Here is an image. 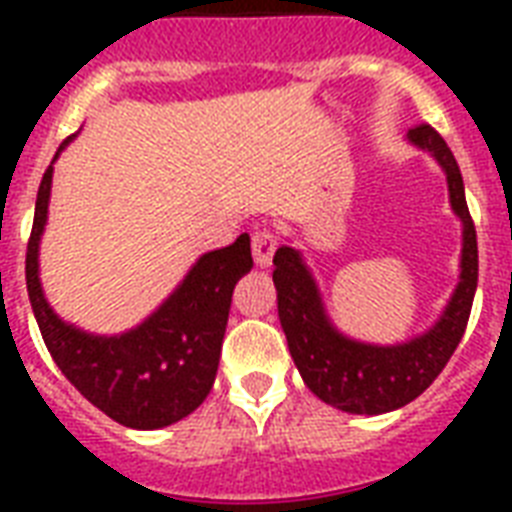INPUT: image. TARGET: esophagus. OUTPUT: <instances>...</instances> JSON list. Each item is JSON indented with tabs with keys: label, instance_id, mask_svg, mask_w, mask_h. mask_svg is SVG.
I'll list each match as a JSON object with an SVG mask.
<instances>
[{
	"label": "esophagus",
	"instance_id": "esophagus-1",
	"mask_svg": "<svg viewBox=\"0 0 512 512\" xmlns=\"http://www.w3.org/2000/svg\"><path fill=\"white\" fill-rule=\"evenodd\" d=\"M273 255V239L268 233H257L252 236V257H255L257 265H265Z\"/></svg>",
	"mask_w": 512,
	"mask_h": 512
}]
</instances>
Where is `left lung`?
<instances>
[{
  "label": "left lung",
  "mask_w": 512,
  "mask_h": 512,
  "mask_svg": "<svg viewBox=\"0 0 512 512\" xmlns=\"http://www.w3.org/2000/svg\"><path fill=\"white\" fill-rule=\"evenodd\" d=\"M82 127L60 143L44 172L26 249V287L52 361L92 406L132 430H159L196 412L212 390L217 353L236 281L252 271L249 236L212 249L138 327L95 335L60 319L39 279V244L50 212L52 164Z\"/></svg>",
  "instance_id": "8db88e82"
}]
</instances>
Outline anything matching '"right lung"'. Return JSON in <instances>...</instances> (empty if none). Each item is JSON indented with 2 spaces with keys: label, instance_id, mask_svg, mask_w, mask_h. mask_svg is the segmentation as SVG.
Returning a JSON list of instances; mask_svg holds the SVG:
<instances>
[{
  "label": "right lung",
  "instance_id": "obj_1",
  "mask_svg": "<svg viewBox=\"0 0 512 512\" xmlns=\"http://www.w3.org/2000/svg\"><path fill=\"white\" fill-rule=\"evenodd\" d=\"M406 140L428 151L446 175L449 204L462 223L460 281L438 319L422 335L396 345H374L340 335L321 300L319 284L300 249L281 244L273 255V284L281 329L305 385L324 404L350 414H382L414 401L436 380L468 327L478 284L476 228L470 220L465 185L452 151L430 124L409 130Z\"/></svg>",
  "mask_w": 512,
  "mask_h": 512
}]
</instances>
